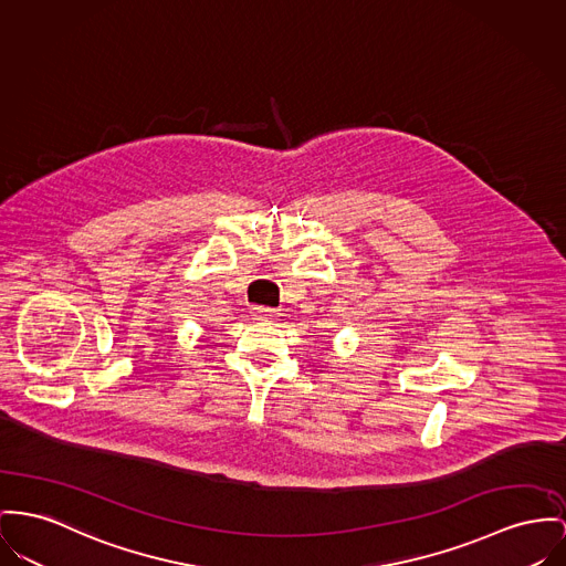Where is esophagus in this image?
Masks as SVG:
<instances>
[{"mask_svg": "<svg viewBox=\"0 0 566 566\" xmlns=\"http://www.w3.org/2000/svg\"><path fill=\"white\" fill-rule=\"evenodd\" d=\"M272 315H274V308H268V306H255L253 308L255 319H270Z\"/></svg>", "mask_w": 566, "mask_h": 566, "instance_id": "esophagus-1", "label": "esophagus"}]
</instances>
